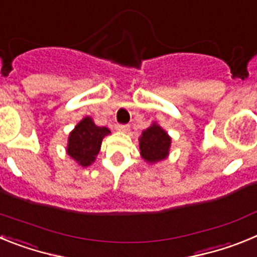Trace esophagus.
<instances>
[{
	"label": "esophagus",
	"mask_w": 257,
	"mask_h": 257,
	"mask_svg": "<svg viewBox=\"0 0 257 257\" xmlns=\"http://www.w3.org/2000/svg\"><path fill=\"white\" fill-rule=\"evenodd\" d=\"M128 128H130V127L127 126V124H117V126H115V130L119 131V133H127Z\"/></svg>",
	"instance_id": "esophagus-1"
}]
</instances>
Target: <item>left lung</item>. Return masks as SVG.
I'll return each instance as SVG.
<instances>
[{
    "mask_svg": "<svg viewBox=\"0 0 257 257\" xmlns=\"http://www.w3.org/2000/svg\"><path fill=\"white\" fill-rule=\"evenodd\" d=\"M171 148V136L157 122L145 128L139 138V151L143 160L149 165L166 160Z\"/></svg>",
    "mask_w": 257,
    "mask_h": 257,
    "instance_id": "8db88e82",
    "label": "left lung"
}]
</instances>
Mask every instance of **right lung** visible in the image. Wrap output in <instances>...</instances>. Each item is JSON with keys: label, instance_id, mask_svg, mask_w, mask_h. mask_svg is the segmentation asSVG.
Instances as JSON below:
<instances>
[{"label": "right lung", "instance_id": "right-lung-1", "mask_svg": "<svg viewBox=\"0 0 257 257\" xmlns=\"http://www.w3.org/2000/svg\"><path fill=\"white\" fill-rule=\"evenodd\" d=\"M110 134L108 127L95 124L90 115H86L69 133L67 154L81 167H88L95 162L100 152L101 142Z\"/></svg>", "mask_w": 257, "mask_h": 257}]
</instances>
